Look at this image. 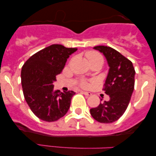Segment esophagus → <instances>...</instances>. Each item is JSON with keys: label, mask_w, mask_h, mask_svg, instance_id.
Returning a JSON list of instances; mask_svg holds the SVG:
<instances>
[{"label": "esophagus", "mask_w": 156, "mask_h": 156, "mask_svg": "<svg viewBox=\"0 0 156 156\" xmlns=\"http://www.w3.org/2000/svg\"><path fill=\"white\" fill-rule=\"evenodd\" d=\"M81 92L83 93V94H85V95H87V96H90V95H92V93H91V92H85V91H81Z\"/></svg>", "instance_id": "esophagus-1"}]
</instances>
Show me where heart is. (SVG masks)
<instances>
[{
    "mask_svg": "<svg viewBox=\"0 0 156 156\" xmlns=\"http://www.w3.org/2000/svg\"><path fill=\"white\" fill-rule=\"evenodd\" d=\"M86 55H87V59H88L89 62H94V61H98V60L103 62V57L101 56V55L100 54V53H97L95 51H89L88 53H87ZM82 86H83V87H88V83L83 82V83H82Z\"/></svg>",
    "mask_w": 156,
    "mask_h": 156,
    "instance_id": "obj_1",
    "label": "heart"
}]
</instances>
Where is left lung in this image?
Returning <instances> with one entry per match:
<instances>
[{
  "mask_svg": "<svg viewBox=\"0 0 156 156\" xmlns=\"http://www.w3.org/2000/svg\"><path fill=\"white\" fill-rule=\"evenodd\" d=\"M93 48L103 53L109 67L103 90L110 100L91 108L90 114L99 122L112 123L119 119L128 108L136 72L132 62L112 48L100 45Z\"/></svg>",
  "mask_w": 156,
  "mask_h": 156,
  "instance_id": "obj_1",
  "label": "left lung"
}]
</instances>
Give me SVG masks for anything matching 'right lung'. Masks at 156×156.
<instances>
[{
  "label": "right lung",
  "instance_id": "right-lung-1",
  "mask_svg": "<svg viewBox=\"0 0 156 156\" xmlns=\"http://www.w3.org/2000/svg\"><path fill=\"white\" fill-rule=\"evenodd\" d=\"M77 50L52 44L36 53L23 64L21 82L25 100L32 112L42 120L56 121L69 110L76 92L54 90L53 82L69 55Z\"/></svg>",
  "mask_w": 156,
  "mask_h": 156
}]
</instances>
